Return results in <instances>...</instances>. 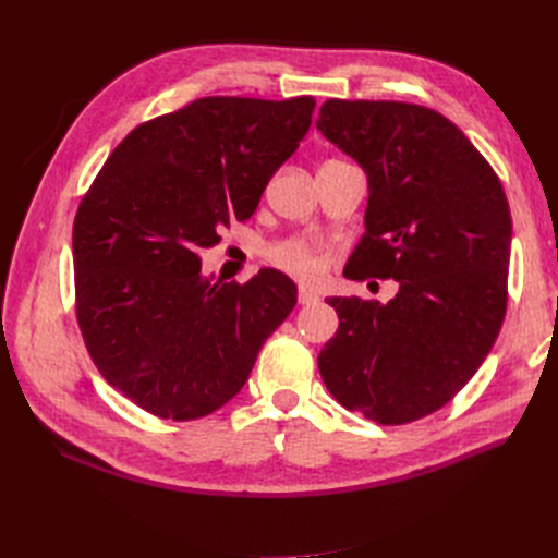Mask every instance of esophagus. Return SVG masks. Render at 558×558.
I'll use <instances>...</instances> for the list:
<instances>
[{"instance_id":"obj_1","label":"esophagus","mask_w":558,"mask_h":558,"mask_svg":"<svg viewBox=\"0 0 558 558\" xmlns=\"http://www.w3.org/2000/svg\"><path fill=\"white\" fill-rule=\"evenodd\" d=\"M318 295L314 289H310V286H300L298 289V302L300 305H312V302H316Z\"/></svg>"}]
</instances>
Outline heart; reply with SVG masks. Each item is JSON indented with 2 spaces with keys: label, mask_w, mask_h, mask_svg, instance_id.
I'll list each match as a JSON object with an SVG mask.
<instances>
[{
  "label": "heart",
  "mask_w": 558,
  "mask_h": 558,
  "mask_svg": "<svg viewBox=\"0 0 558 558\" xmlns=\"http://www.w3.org/2000/svg\"><path fill=\"white\" fill-rule=\"evenodd\" d=\"M267 258L272 265L281 267L298 279L314 281L324 272V258L320 253L305 240H289L267 251Z\"/></svg>",
  "instance_id": "obj_1"
}]
</instances>
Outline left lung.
Instances as JSON below:
<instances>
[{"mask_svg":"<svg viewBox=\"0 0 558 558\" xmlns=\"http://www.w3.org/2000/svg\"><path fill=\"white\" fill-rule=\"evenodd\" d=\"M316 128L367 177L351 279H396L381 305L328 298L340 316L318 369L332 398L384 426L447 404L477 373L508 305L512 216L502 185L442 113L328 99Z\"/></svg>","mask_w":558,"mask_h":558,"instance_id":"8db88e82","label":"left lung"}]
</instances>
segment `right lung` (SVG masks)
<instances>
[{
	"mask_svg": "<svg viewBox=\"0 0 558 558\" xmlns=\"http://www.w3.org/2000/svg\"><path fill=\"white\" fill-rule=\"evenodd\" d=\"M314 97H202L134 128L74 221L76 316L102 377L142 410L191 421L242 391L298 302L265 267L246 283L202 277L199 251L256 211L312 125Z\"/></svg>",
	"mask_w": 558,
	"mask_h": 558,
	"instance_id": "add662e5",
	"label": "right lung"
}]
</instances>
